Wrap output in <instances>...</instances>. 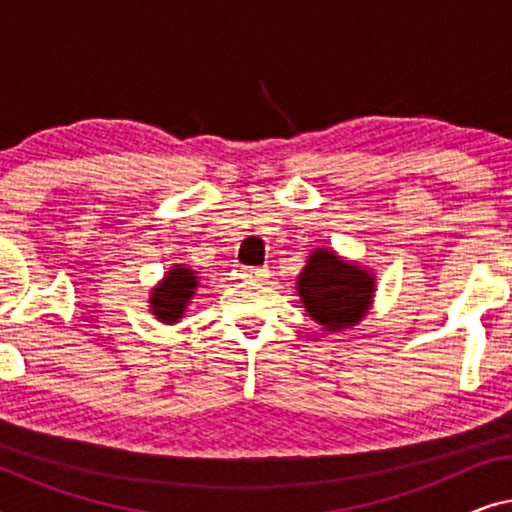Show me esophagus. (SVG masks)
I'll return each mask as SVG.
<instances>
[{
    "mask_svg": "<svg viewBox=\"0 0 512 512\" xmlns=\"http://www.w3.org/2000/svg\"><path fill=\"white\" fill-rule=\"evenodd\" d=\"M268 268H242L240 277L247 279V282H263V279H268Z\"/></svg>",
    "mask_w": 512,
    "mask_h": 512,
    "instance_id": "obj_1",
    "label": "esophagus"
}]
</instances>
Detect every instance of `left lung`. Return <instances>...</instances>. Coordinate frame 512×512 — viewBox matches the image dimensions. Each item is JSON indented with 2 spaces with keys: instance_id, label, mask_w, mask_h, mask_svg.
<instances>
[{
  "instance_id": "1",
  "label": "left lung",
  "mask_w": 512,
  "mask_h": 512,
  "mask_svg": "<svg viewBox=\"0 0 512 512\" xmlns=\"http://www.w3.org/2000/svg\"><path fill=\"white\" fill-rule=\"evenodd\" d=\"M296 291L312 321L328 333H340L366 317L373 307L377 282L361 263L328 247H317L307 256Z\"/></svg>"
}]
</instances>
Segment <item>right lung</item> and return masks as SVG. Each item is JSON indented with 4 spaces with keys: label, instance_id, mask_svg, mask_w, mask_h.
Returning <instances> with one entry per match:
<instances>
[{
    "label": "right lung",
    "instance_id": "right-lung-1",
    "mask_svg": "<svg viewBox=\"0 0 512 512\" xmlns=\"http://www.w3.org/2000/svg\"><path fill=\"white\" fill-rule=\"evenodd\" d=\"M200 286L198 272L186 268L184 263H174L165 277L153 286L149 293V310L153 317L163 324L172 326L181 321L188 312V305L195 298V291Z\"/></svg>",
    "mask_w": 512,
    "mask_h": 512
}]
</instances>
